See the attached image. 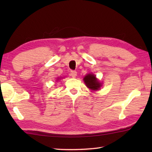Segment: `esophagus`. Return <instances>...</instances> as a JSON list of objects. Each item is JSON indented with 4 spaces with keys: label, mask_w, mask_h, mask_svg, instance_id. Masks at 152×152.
I'll return each instance as SVG.
<instances>
[{
    "label": "esophagus",
    "mask_w": 152,
    "mask_h": 152,
    "mask_svg": "<svg viewBox=\"0 0 152 152\" xmlns=\"http://www.w3.org/2000/svg\"><path fill=\"white\" fill-rule=\"evenodd\" d=\"M70 76L72 77V78H75V77L77 76V72L75 70H72L70 72Z\"/></svg>",
    "instance_id": "34e87169"
}]
</instances>
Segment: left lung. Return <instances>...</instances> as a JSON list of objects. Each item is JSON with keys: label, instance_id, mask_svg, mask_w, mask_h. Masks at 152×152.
<instances>
[{"label": "left lung", "instance_id": "left-lung-1", "mask_svg": "<svg viewBox=\"0 0 152 152\" xmlns=\"http://www.w3.org/2000/svg\"><path fill=\"white\" fill-rule=\"evenodd\" d=\"M84 82L86 84V86L92 91L99 90L101 86V83L97 80L94 75L88 74L84 78Z\"/></svg>", "mask_w": 152, "mask_h": 152}]
</instances>
